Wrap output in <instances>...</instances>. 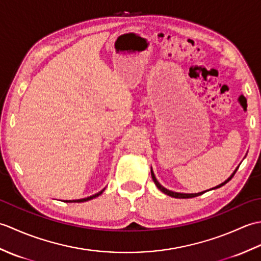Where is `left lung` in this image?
<instances>
[{
    "label": "left lung",
    "instance_id": "obj_1",
    "mask_svg": "<svg viewBox=\"0 0 261 261\" xmlns=\"http://www.w3.org/2000/svg\"><path fill=\"white\" fill-rule=\"evenodd\" d=\"M238 169H236L234 170V173L232 174L228 179H226L225 181H223L222 184H220V185H218V186H215V187H213V188H211V190H215V188H219V187H221V186H223V185H225L226 182H228L229 180H231V178L232 177H233V175L236 174V171H237ZM151 177H152V179H153V181H154V184H156V186L158 187V190H160L162 191L163 193H165L166 195H169V196H171V197H175V198H192V197H196V196H199V195H202V194H204L205 192H207V191H204V192H199V193H195V194H186V193H177V192H173V191H169V190H167V188H165L164 186H162L159 184V181L156 179V177H154V174H153V171H152V168H151ZM210 191V190H208Z\"/></svg>",
    "mask_w": 261,
    "mask_h": 261
}]
</instances>
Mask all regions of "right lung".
Returning <instances> with one entry per match:
<instances>
[{"mask_svg":"<svg viewBox=\"0 0 261 261\" xmlns=\"http://www.w3.org/2000/svg\"><path fill=\"white\" fill-rule=\"evenodd\" d=\"M105 190V188H104ZM104 190H102L101 192H98V193H96L95 195H92V196H88V197H86V198H81V199H73V201H64V202H67V203H81V202H86V201H90V199H93V198H95V197H97V196H99L101 195V194L104 192Z\"/></svg>","mask_w":261,"mask_h":261,"instance_id":"obj_1","label":"right lung"}]
</instances>
